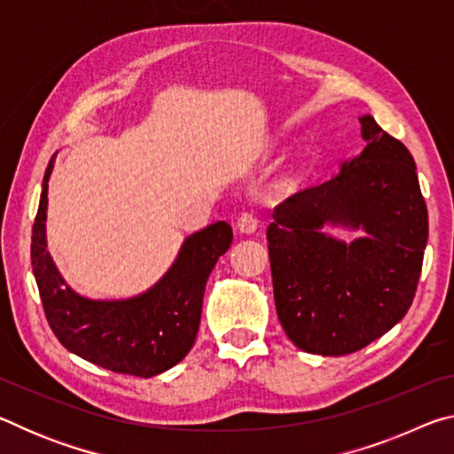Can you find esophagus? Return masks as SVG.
Masks as SVG:
<instances>
[{
    "instance_id": "1",
    "label": "esophagus",
    "mask_w": 454,
    "mask_h": 454,
    "mask_svg": "<svg viewBox=\"0 0 454 454\" xmlns=\"http://www.w3.org/2000/svg\"><path fill=\"white\" fill-rule=\"evenodd\" d=\"M236 228L240 230L242 234H252V232H256V228H258V218L254 216V214L252 212H244L240 218H238V222H236Z\"/></svg>"
}]
</instances>
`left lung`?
<instances>
[{
	"label": "left lung",
	"instance_id": "1",
	"mask_svg": "<svg viewBox=\"0 0 454 454\" xmlns=\"http://www.w3.org/2000/svg\"><path fill=\"white\" fill-rule=\"evenodd\" d=\"M358 121L363 152L276 206L266 232L278 320L310 355H350L401 322L428 240L411 152L368 114ZM333 227L364 234L344 243Z\"/></svg>",
	"mask_w": 454,
	"mask_h": 454
}]
</instances>
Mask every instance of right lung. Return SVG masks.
<instances>
[{"label": "right lung", "instance_id": "add662e5", "mask_svg": "<svg viewBox=\"0 0 454 454\" xmlns=\"http://www.w3.org/2000/svg\"><path fill=\"white\" fill-rule=\"evenodd\" d=\"M56 156L45 168L32 228L34 276L53 334L74 355L112 372L150 379L168 371L194 347L206 282L232 244V228L214 222L190 234L168 272L142 294L121 301L82 296L59 274L45 238L48 182Z\"/></svg>", "mask_w": 454, "mask_h": 454}]
</instances>
